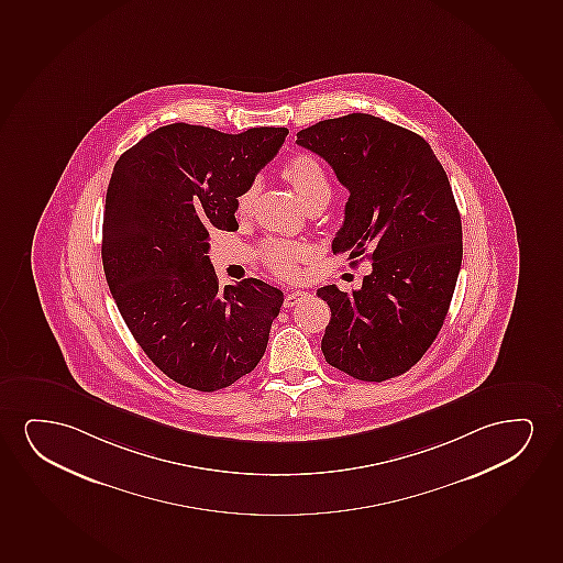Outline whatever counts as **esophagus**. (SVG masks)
Returning <instances> with one entry per match:
<instances>
[{
	"mask_svg": "<svg viewBox=\"0 0 563 563\" xmlns=\"http://www.w3.org/2000/svg\"><path fill=\"white\" fill-rule=\"evenodd\" d=\"M307 296H309V294L303 292V290H292V292H286L285 307L298 306L300 301L306 300Z\"/></svg>",
	"mask_w": 563,
	"mask_h": 563,
	"instance_id": "obj_1",
	"label": "esophagus"
}]
</instances>
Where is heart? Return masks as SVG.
Segmentation results:
<instances>
[{
	"mask_svg": "<svg viewBox=\"0 0 563 563\" xmlns=\"http://www.w3.org/2000/svg\"><path fill=\"white\" fill-rule=\"evenodd\" d=\"M285 177L292 183L294 189L300 195L306 208L319 205V202H329L332 195V185L329 176L322 168L321 162L317 161L311 154H298L285 166ZM262 183L254 179L246 189L242 190L236 198V210L242 216L252 212L256 205L257 195H260ZM313 257V250L307 244L292 241H267L262 246V260L271 273L277 277L296 278L300 275L301 263L309 262Z\"/></svg>",
	"mask_w": 563,
	"mask_h": 563,
	"instance_id": "heart-1",
	"label": "heart"
}]
</instances>
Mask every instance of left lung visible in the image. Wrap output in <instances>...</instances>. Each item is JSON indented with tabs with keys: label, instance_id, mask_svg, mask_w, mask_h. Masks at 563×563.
I'll return each instance as SVG.
<instances>
[{
	"label": "left lung",
	"instance_id": "obj_1",
	"mask_svg": "<svg viewBox=\"0 0 563 563\" xmlns=\"http://www.w3.org/2000/svg\"><path fill=\"white\" fill-rule=\"evenodd\" d=\"M296 143L350 190L334 254L368 250L373 262L361 290L319 288L332 313L324 358L357 380L395 378L422 358L453 300L462 223L449 177L418 133L371 114L322 120Z\"/></svg>",
	"mask_w": 563,
	"mask_h": 563
}]
</instances>
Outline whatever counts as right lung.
I'll use <instances>...</instances> for the list:
<instances>
[{
  "mask_svg": "<svg viewBox=\"0 0 563 563\" xmlns=\"http://www.w3.org/2000/svg\"><path fill=\"white\" fill-rule=\"evenodd\" d=\"M286 128L154 130L118 158L102 218V269L135 342L168 378L218 391L256 368L285 301L260 278L221 288L210 231H234L236 198Z\"/></svg>",
  "mask_w": 563,
  "mask_h": 563,
  "instance_id": "1",
  "label": "right lung"
}]
</instances>
